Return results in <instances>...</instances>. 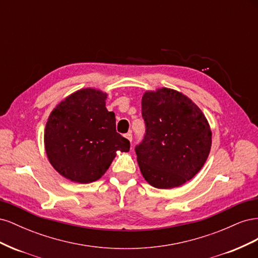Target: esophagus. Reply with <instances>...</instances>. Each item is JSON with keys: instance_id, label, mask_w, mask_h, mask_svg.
Here are the masks:
<instances>
[{"instance_id": "34e87169", "label": "esophagus", "mask_w": 258, "mask_h": 258, "mask_svg": "<svg viewBox=\"0 0 258 258\" xmlns=\"http://www.w3.org/2000/svg\"><path fill=\"white\" fill-rule=\"evenodd\" d=\"M124 137H126L130 142H132V134H131V132H128V134L124 135Z\"/></svg>"}]
</instances>
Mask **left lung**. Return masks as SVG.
<instances>
[{"label": "left lung", "mask_w": 258, "mask_h": 258, "mask_svg": "<svg viewBox=\"0 0 258 258\" xmlns=\"http://www.w3.org/2000/svg\"><path fill=\"white\" fill-rule=\"evenodd\" d=\"M145 134L135 148L140 170L156 188H173L196 175L208 158L212 134L190 99L172 89L142 98Z\"/></svg>", "instance_id": "1"}]
</instances>
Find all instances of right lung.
I'll return each mask as SVG.
<instances>
[{"label":"right lung","mask_w":258,"mask_h":258,"mask_svg":"<svg viewBox=\"0 0 258 258\" xmlns=\"http://www.w3.org/2000/svg\"><path fill=\"white\" fill-rule=\"evenodd\" d=\"M106 93L82 89L69 96L49 115L45 128L47 157L58 172L87 184L102 176L117 151L129 152L130 142L116 132L114 112L105 107Z\"/></svg>","instance_id":"right-lung-1"}]
</instances>
